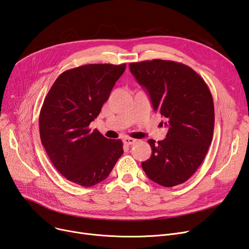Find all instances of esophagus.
Wrapping results in <instances>:
<instances>
[{
	"label": "esophagus",
	"mask_w": 249,
	"mask_h": 249,
	"mask_svg": "<svg viewBox=\"0 0 249 249\" xmlns=\"http://www.w3.org/2000/svg\"><path fill=\"white\" fill-rule=\"evenodd\" d=\"M123 142H124V144H126V145H132V144H134V143L136 142V139L126 137V138L123 139Z\"/></svg>",
	"instance_id": "obj_1"
}]
</instances>
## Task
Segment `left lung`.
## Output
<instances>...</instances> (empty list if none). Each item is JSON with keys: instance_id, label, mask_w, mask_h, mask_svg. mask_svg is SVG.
<instances>
[{"instance_id": "obj_1", "label": "left lung", "mask_w": 249, "mask_h": 249, "mask_svg": "<svg viewBox=\"0 0 249 249\" xmlns=\"http://www.w3.org/2000/svg\"><path fill=\"white\" fill-rule=\"evenodd\" d=\"M129 68L168 127L163 140H148L152 153L141 163L143 171L162 187L180 185L197 171L212 142L211 91L197 72L180 62L153 59L132 62Z\"/></svg>"}]
</instances>
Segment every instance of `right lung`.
<instances>
[{
    "label": "right lung",
    "mask_w": 249,
    "mask_h": 249,
    "mask_svg": "<svg viewBox=\"0 0 249 249\" xmlns=\"http://www.w3.org/2000/svg\"><path fill=\"white\" fill-rule=\"evenodd\" d=\"M125 69V63H103L65 71L44 99L39 115L42 145L54 167L74 184H99L124 152L120 139H108L89 126Z\"/></svg>",
    "instance_id": "1"
}]
</instances>
